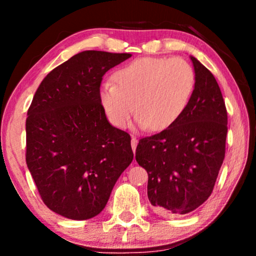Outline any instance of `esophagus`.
Returning <instances> with one entry per match:
<instances>
[{
    "mask_svg": "<svg viewBox=\"0 0 256 256\" xmlns=\"http://www.w3.org/2000/svg\"><path fill=\"white\" fill-rule=\"evenodd\" d=\"M136 146H138V138H136V136H132V148L134 152L136 150Z\"/></svg>",
    "mask_w": 256,
    "mask_h": 256,
    "instance_id": "34e87169",
    "label": "esophagus"
}]
</instances>
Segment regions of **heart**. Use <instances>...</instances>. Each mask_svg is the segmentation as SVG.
Wrapping results in <instances>:
<instances>
[{
    "label": "heart",
    "instance_id": "1",
    "mask_svg": "<svg viewBox=\"0 0 256 256\" xmlns=\"http://www.w3.org/2000/svg\"><path fill=\"white\" fill-rule=\"evenodd\" d=\"M100 88V101L110 124L126 128L132 113L141 126L160 132L184 114L196 85L194 70L180 57H142L128 62Z\"/></svg>",
    "mask_w": 256,
    "mask_h": 256
}]
</instances>
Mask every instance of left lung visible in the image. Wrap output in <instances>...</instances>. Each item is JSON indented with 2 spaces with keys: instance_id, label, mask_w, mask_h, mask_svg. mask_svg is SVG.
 Instances as JSON below:
<instances>
[{
  "instance_id": "left-lung-1",
  "label": "left lung",
  "mask_w": 256,
  "mask_h": 256,
  "mask_svg": "<svg viewBox=\"0 0 256 256\" xmlns=\"http://www.w3.org/2000/svg\"><path fill=\"white\" fill-rule=\"evenodd\" d=\"M194 93L180 120L138 141L135 158L148 172V198L157 212L178 216L208 200L225 158L227 110L214 76L191 57Z\"/></svg>"
}]
</instances>
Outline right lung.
Listing matches in <instances>:
<instances>
[{
    "label": "right lung",
    "mask_w": 256,
    "mask_h": 256,
    "mask_svg": "<svg viewBox=\"0 0 256 256\" xmlns=\"http://www.w3.org/2000/svg\"><path fill=\"white\" fill-rule=\"evenodd\" d=\"M130 57L73 56L45 76L28 110V168L44 204L65 218L99 214L134 157L130 135L108 122L100 101L104 73Z\"/></svg>",
    "instance_id": "right-lung-1"
}]
</instances>
